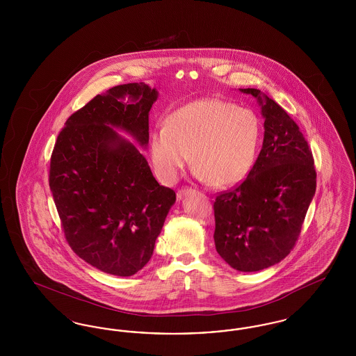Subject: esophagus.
I'll return each instance as SVG.
<instances>
[{
  "label": "esophagus",
  "instance_id": "1",
  "mask_svg": "<svg viewBox=\"0 0 356 356\" xmlns=\"http://www.w3.org/2000/svg\"><path fill=\"white\" fill-rule=\"evenodd\" d=\"M191 192V189H188V188H183V189H180V191H177V199L179 200H181L183 197H186V195Z\"/></svg>",
  "mask_w": 356,
  "mask_h": 356
}]
</instances>
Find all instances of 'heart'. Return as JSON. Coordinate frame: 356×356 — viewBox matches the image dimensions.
I'll return each instance as SVG.
<instances>
[{"mask_svg":"<svg viewBox=\"0 0 356 356\" xmlns=\"http://www.w3.org/2000/svg\"><path fill=\"white\" fill-rule=\"evenodd\" d=\"M261 124L248 108L216 97L189 102L151 135L157 175L173 183L191 160L193 175L218 188L235 186L254 168Z\"/></svg>","mask_w":356,"mask_h":356,"instance_id":"1","label":"heart"}]
</instances>
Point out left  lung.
I'll list each match as a JSON object with an SVG mask.
<instances>
[{
	"mask_svg": "<svg viewBox=\"0 0 356 356\" xmlns=\"http://www.w3.org/2000/svg\"><path fill=\"white\" fill-rule=\"evenodd\" d=\"M254 96L264 118V138L254 168L215 209V245L236 271L256 272L282 261L293 248L316 191L312 152L287 112L263 92Z\"/></svg>",
	"mask_w": 356,
	"mask_h": 356,
	"instance_id": "1",
	"label": "left lung"
}]
</instances>
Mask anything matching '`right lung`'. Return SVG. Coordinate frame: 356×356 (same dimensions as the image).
Wrapping results in <instances>:
<instances>
[{"mask_svg":"<svg viewBox=\"0 0 356 356\" xmlns=\"http://www.w3.org/2000/svg\"><path fill=\"white\" fill-rule=\"evenodd\" d=\"M157 97L144 83L113 86L67 120L53 148L49 186L65 237L76 254L105 273L132 276L151 260L176 202L135 145L147 149Z\"/></svg>","mask_w":356,"mask_h":356,"instance_id":"obj_1","label":"right lung"}]
</instances>
